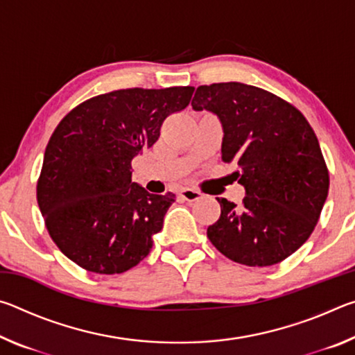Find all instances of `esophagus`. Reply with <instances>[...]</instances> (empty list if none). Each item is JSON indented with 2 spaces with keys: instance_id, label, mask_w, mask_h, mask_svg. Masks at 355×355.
Listing matches in <instances>:
<instances>
[{
  "instance_id": "1",
  "label": "esophagus",
  "mask_w": 355,
  "mask_h": 355,
  "mask_svg": "<svg viewBox=\"0 0 355 355\" xmlns=\"http://www.w3.org/2000/svg\"><path fill=\"white\" fill-rule=\"evenodd\" d=\"M178 196H180V199H183L186 202H196L202 197V192L197 189H192V188H183V189H180Z\"/></svg>"
}]
</instances>
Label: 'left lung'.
Segmentation results:
<instances>
[{
	"label": "left lung",
	"mask_w": 355,
	"mask_h": 355,
	"mask_svg": "<svg viewBox=\"0 0 355 355\" xmlns=\"http://www.w3.org/2000/svg\"><path fill=\"white\" fill-rule=\"evenodd\" d=\"M191 105L219 117L222 161L236 164L245 189L241 205L218 197L209 241L245 266L285 260L307 241L327 199L329 171L313 128L288 101L243 83L199 86Z\"/></svg>",
	"instance_id": "left-lung-1"
}]
</instances>
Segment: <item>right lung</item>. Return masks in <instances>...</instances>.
<instances>
[{
  "label": "right lung",
  "mask_w": 355,
  "mask_h": 355,
  "mask_svg": "<svg viewBox=\"0 0 355 355\" xmlns=\"http://www.w3.org/2000/svg\"><path fill=\"white\" fill-rule=\"evenodd\" d=\"M194 87L120 89L83 101L48 142L37 203L59 250L95 274H120L148 255L175 194L131 182V161L158 141Z\"/></svg>",
  "instance_id": "1"
}]
</instances>
